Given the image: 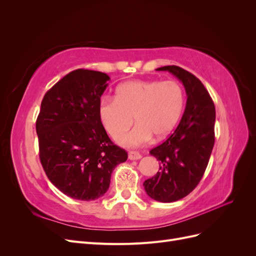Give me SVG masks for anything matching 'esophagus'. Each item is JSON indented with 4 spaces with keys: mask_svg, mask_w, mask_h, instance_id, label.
<instances>
[{
    "mask_svg": "<svg viewBox=\"0 0 256 256\" xmlns=\"http://www.w3.org/2000/svg\"><path fill=\"white\" fill-rule=\"evenodd\" d=\"M141 157H142V154L140 152H132V150H131L128 154V158L130 160H138V159H141Z\"/></svg>",
    "mask_w": 256,
    "mask_h": 256,
    "instance_id": "obj_1",
    "label": "esophagus"
}]
</instances>
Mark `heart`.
Instances as JSON below:
<instances>
[{"instance_id":"obj_1","label":"heart","mask_w":256,"mask_h":256,"mask_svg":"<svg viewBox=\"0 0 256 256\" xmlns=\"http://www.w3.org/2000/svg\"><path fill=\"white\" fill-rule=\"evenodd\" d=\"M184 104V90L178 82L136 80L118 85L115 97H102L98 113L114 141L125 136L134 118L136 126L122 143L138 146L152 136L156 140L166 138L180 122Z\"/></svg>"}]
</instances>
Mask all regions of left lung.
Here are the masks:
<instances>
[{"label":"left lung","mask_w":256,"mask_h":256,"mask_svg":"<svg viewBox=\"0 0 256 256\" xmlns=\"http://www.w3.org/2000/svg\"><path fill=\"white\" fill-rule=\"evenodd\" d=\"M157 70L180 79L188 97L180 125L150 152L160 168L143 184L152 200L172 203L187 196L202 180L214 144L216 109L208 90L194 74L174 65Z\"/></svg>","instance_id":"8db88e82"}]
</instances>
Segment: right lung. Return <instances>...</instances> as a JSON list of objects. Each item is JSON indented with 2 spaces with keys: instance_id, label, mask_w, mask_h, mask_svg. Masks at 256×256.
<instances>
[{
  "instance_id": "obj_1",
  "label": "right lung",
  "mask_w": 256,
  "mask_h": 256,
  "mask_svg": "<svg viewBox=\"0 0 256 256\" xmlns=\"http://www.w3.org/2000/svg\"><path fill=\"white\" fill-rule=\"evenodd\" d=\"M106 74L76 69L46 92L36 120L40 159L56 187L74 200H94L109 189L128 154L115 145L98 113Z\"/></svg>"
}]
</instances>
